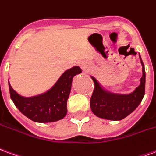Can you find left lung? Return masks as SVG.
<instances>
[{"instance_id":"8db88e82","label":"left lung","mask_w":156,"mask_h":156,"mask_svg":"<svg viewBox=\"0 0 156 156\" xmlns=\"http://www.w3.org/2000/svg\"><path fill=\"white\" fill-rule=\"evenodd\" d=\"M142 77L140 85L129 94H116L107 91L100 86L93 76L95 87L90 98V109L96 116L110 120H120L138 107L145 95V70L141 57Z\"/></svg>"}]
</instances>
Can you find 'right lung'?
I'll return each mask as SVG.
<instances>
[{"instance_id":"right-lung-1","label":"right lung","mask_w":156,"mask_h":156,"mask_svg":"<svg viewBox=\"0 0 156 156\" xmlns=\"http://www.w3.org/2000/svg\"><path fill=\"white\" fill-rule=\"evenodd\" d=\"M80 73H81V69L79 66H73L66 70L49 90L30 97L19 95L8 80L11 98L18 110L35 122L57 121L66 115L67 100L71 90L72 80Z\"/></svg>"}]
</instances>
